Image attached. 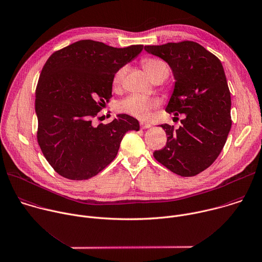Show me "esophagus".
Segmentation results:
<instances>
[{
  "instance_id": "obj_1",
  "label": "esophagus",
  "mask_w": 262,
  "mask_h": 262,
  "mask_svg": "<svg viewBox=\"0 0 262 262\" xmlns=\"http://www.w3.org/2000/svg\"><path fill=\"white\" fill-rule=\"evenodd\" d=\"M141 128L142 129H145V128H149V127H151V124L150 123H145V122H141Z\"/></svg>"
}]
</instances>
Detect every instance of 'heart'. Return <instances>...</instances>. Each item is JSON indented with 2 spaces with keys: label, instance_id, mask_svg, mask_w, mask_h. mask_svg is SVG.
<instances>
[{
  "label": "heart",
  "instance_id": "1",
  "mask_svg": "<svg viewBox=\"0 0 262 262\" xmlns=\"http://www.w3.org/2000/svg\"><path fill=\"white\" fill-rule=\"evenodd\" d=\"M143 66L147 71L148 75L155 79L159 76L168 75V67L167 64L158 58H145L143 59ZM125 75V68L122 67L118 69L112 79V84L114 87H118L124 78ZM158 106V101L155 99H150L141 95H130L125 99L121 100L117 104V110L120 113L128 114L133 117L139 119H145L148 117L150 111Z\"/></svg>",
  "mask_w": 262,
  "mask_h": 262
}]
</instances>
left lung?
<instances>
[{
    "label": "left lung",
    "mask_w": 262,
    "mask_h": 262,
    "mask_svg": "<svg viewBox=\"0 0 262 262\" xmlns=\"http://www.w3.org/2000/svg\"><path fill=\"white\" fill-rule=\"evenodd\" d=\"M145 50L165 60L175 76L165 111L185 114L178 129L161 125L167 142L153 156L179 176H195L219 156L231 127L230 92L222 63L193 41L147 45Z\"/></svg>",
    "instance_id": "left-lung-1"
}]
</instances>
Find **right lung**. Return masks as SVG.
I'll list each match as a JSON object with an SVG mask.
<instances>
[{
    "label": "right lung",
    "instance_id": "right-lung-1",
    "mask_svg": "<svg viewBox=\"0 0 262 262\" xmlns=\"http://www.w3.org/2000/svg\"><path fill=\"white\" fill-rule=\"evenodd\" d=\"M143 45L115 48L81 40L53 52L36 89L37 140L46 160L63 178L91 179L116 157L126 132L139 121L119 114L107 124H94L112 98L115 72L130 61Z\"/></svg>",
    "mask_w": 262,
    "mask_h": 262
}]
</instances>
